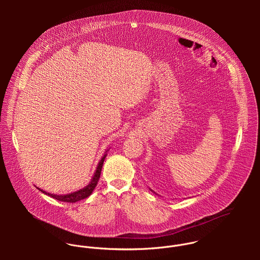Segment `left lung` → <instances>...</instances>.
<instances>
[{"instance_id":"left-lung-1","label":"left lung","mask_w":260,"mask_h":260,"mask_svg":"<svg viewBox=\"0 0 260 260\" xmlns=\"http://www.w3.org/2000/svg\"><path fill=\"white\" fill-rule=\"evenodd\" d=\"M150 190H151V189H150ZM151 191H152V192H154V191H153V190H151ZM154 193H155V192H154Z\"/></svg>"}]
</instances>
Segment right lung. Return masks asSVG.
<instances>
[{
  "label": "right lung",
  "mask_w": 260,
  "mask_h": 260,
  "mask_svg": "<svg viewBox=\"0 0 260 260\" xmlns=\"http://www.w3.org/2000/svg\"><path fill=\"white\" fill-rule=\"evenodd\" d=\"M108 151V150H107ZM107 151L105 152V154L103 155V157L101 158L100 162L98 163V166L96 168V171L91 179V181L89 182V184L87 186H85L84 188L78 190V191H75L73 193H69V194H66V195H57V194H51L49 192H46L44 191L43 189H40L38 188L41 192H43L44 194L50 196V197H53L59 201H62V202H70V203H74L77 201H80V200H83L87 197H89L93 190L95 189V187L97 185L98 181H99V178H100V175H101V170H102V166H103V163H104V160H105V157L107 156Z\"/></svg>",
  "instance_id": "add662e5"
}]
</instances>
